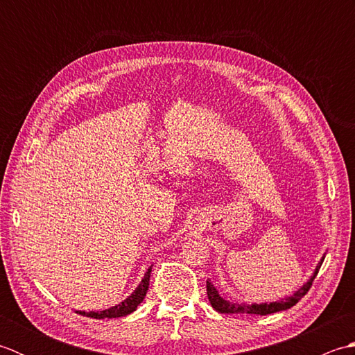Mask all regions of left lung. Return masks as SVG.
<instances>
[{
  "instance_id": "obj_1",
  "label": "left lung",
  "mask_w": 355,
  "mask_h": 355,
  "mask_svg": "<svg viewBox=\"0 0 355 355\" xmlns=\"http://www.w3.org/2000/svg\"><path fill=\"white\" fill-rule=\"evenodd\" d=\"M323 259L325 256H322V259L319 261L318 267L313 271V275L310 276V279L300 286L299 290L294 291L291 296L276 300V302H262V304H238V302H229L227 299H224L220 291H218L214 284L207 281V297L209 302L212 305L216 311L224 313V314H258V315H267V314H273V313H279V311H285L288 308L296 305L300 299H302L305 294L310 290V286L313 285V281L315 279L319 273V268L322 266Z\"/></svg>"
}]
</instances>
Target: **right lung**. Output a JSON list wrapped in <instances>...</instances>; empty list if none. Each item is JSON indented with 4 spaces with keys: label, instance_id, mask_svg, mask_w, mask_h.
Returning a JSON list of instances; mask_svg holds the SVG:
<instances>
[{
    "label": "right lung",
    "instance_id": "add662e5",
    "mask_svg": "<svg viewBox=\"0 0 355 355\" xmlns=\"http://www.w3.org/2000/svg\"><path fill=\"white\" fill-rule=\"evenodd\" d=\"M150 271H153V266H150L145 276L141 277V282L137 285L130 296H128L122 302L108 308V310H102V311H76L78 314L87 315V318H93V319H112V318H123V315L131 314L132 311L137 310V306L143 302V299L146 296V291L149 288V277H150Z\"/></svg>",
    "mask_w": 355,
    "mask_h": 355
}]
</instances>
